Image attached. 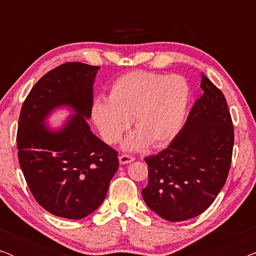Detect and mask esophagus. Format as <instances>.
Masks as SVG:
<instances>
[{
  "label": "esophagus",
  "instance_id": "esophagus-1",
  "mask_svg": "<svg viewBox=\"0 0 256 256\" xmlns=\"http://www.w3.org/2000/svg\"><path fill=\"white\" fill-rule=\"evenodd\" d=\"M134 157L129 156V155H121L118 156V162H120V164H128V163H132L134 162Z\"/></svg>",
  "mask_w": 256,
  "mask_h": 256
}]
</instances>
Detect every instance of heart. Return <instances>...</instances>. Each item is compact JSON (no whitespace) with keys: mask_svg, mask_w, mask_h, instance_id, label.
<instances>
[{"mask_svg":"<svg viewBox=\"0 0 256 256\" xmlns=\"http://www.w3.org/2000/svg\"><path fill=\"white\" fill-rule=\"evenodd\" d=\"M190 87L183 76L134 71L112 84L106 98L94 99L90 118L108 144L120 141L132 118L138 130L122 144L128 152L169 142L183 127Z\"/></svg>","mask_w":256,"mask_h":256,"instance_id":"1","label":"heart"}]
</instances>
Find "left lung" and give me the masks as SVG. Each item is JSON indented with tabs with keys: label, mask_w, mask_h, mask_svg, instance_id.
Wrapping results in <instances>:
<instances>
[{
	"label": "left lung",
	"mask_w": 256,
	"mask_h": 256,
	"mask_svg": "<svg viewBox=\"0 0 256 256\" xmlns=\"http://www.w3.org/2000/svg\"><path fill=\"white\" fill-rule=\"evenodd\" d=\"M202 94L166 149L146 157L148 208L168 222L194 218L226 183L232 160L233 124L225 96L202 73Z\"/></svg>",
	"instance_id": "left-lung-1"
}]
</instances>
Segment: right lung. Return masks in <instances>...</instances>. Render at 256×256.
<instances>
[{
  "instance_id": "right-lung-1",
  "label": "right lung",
  "mask_w": 256,
  "mask_h": 256,
  "mask_svg": "<svg viewBox=\"0 0 256 256\" xmlns=\"http://www.w3.org/2000/svg\"><path fill=\"white\" fill-rule=\"evenodd\" d=\"M99 66L66 62L38 80L20 110V169L38 204L54 216L78 220L96 211L118 168V152L90 132L93 85ZM72 116L62 128L46 120L58 108Z\"/></svg>"
}]
</instances>
